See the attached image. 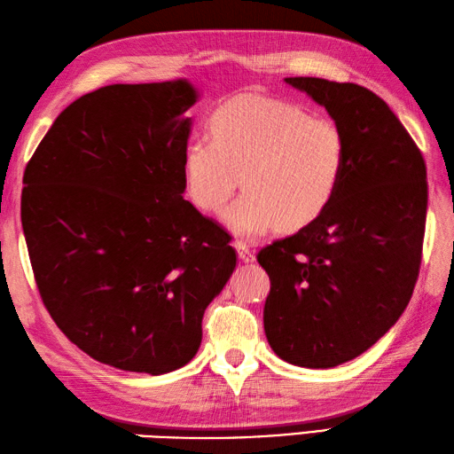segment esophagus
Here are the masks:
<instances>
[{
    "label": "esophagus",
    "instance_id": "esophagus-1",
    "mask_svg": "<svg viewBox=\"0 0 454 454\" xmlns=\"http://www.w3.org/2000/svg\"><path fill=\"white\" fill-rule=\"evenodd\" d=\"M235 247H237V253H239V258L243 260V262H253L254 260V253H253V248H250L247 243H243V240H239V243H235Z\"/></svg>",
    "mask_w": 454,
    "mask_h": 454
}]
</instances>
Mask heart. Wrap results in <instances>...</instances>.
Returning <instances> with one entry per match:
<instances>
[{"mask_svg":"<svg viewBox=\"0 0 454 454\" xmlns=\"http://www.w3.org/2000/svg\"><path fill=\"white\" fill-rule=\"evenodd\" d=\"M209 134L186 145L188 194L200 209L217 214L243 180L247 192L227 214L239 235L303 229L334 201L348 159L334 120L309 116L281 98L245 95L211 114Z\"/></svg>","mask_w":454,"mask_h":454,"instance_id":"heart-1","label":"heart"}]
</instances>
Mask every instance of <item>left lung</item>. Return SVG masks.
<instances>
[{
  "label": "left lung",
  "mask_w": 454,
  "mask_h": 454,
  "mask_svg": "<svg viewBox=\"0 0 454 454\" xmlns=\"http://www.w3.org/2000/svg\"><path fill=\"white\" fill-rule=\"evenodd\" d=\"M346 136L344 178L330 207L258 253L270 276L264 330L289 364L328 369L395 326L414 294L427 214V170L388 105L356 83L286 77Z\"/></svg>",
  "instance_id": "obj_1"
}]
</instances>
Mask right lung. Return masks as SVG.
<instances>
[{
    "mask_svg": "<svg viewBox=\"0 0 454 454\" xmlns=\"http://www.w3.org/2000/svg\"><path fill=\"white\" fill-rule=\"evenodd\" d=\"M186 79L106 85L56 118L25 168L38 294L87 356L163 375L186 365L237 266L229 233L183 198Z\"/></svg>",
    "mask_w": 454,
    "mask_h": 454,
    "instance_id": "add662e5",
    "label": "right lung"
}]
</instances>
